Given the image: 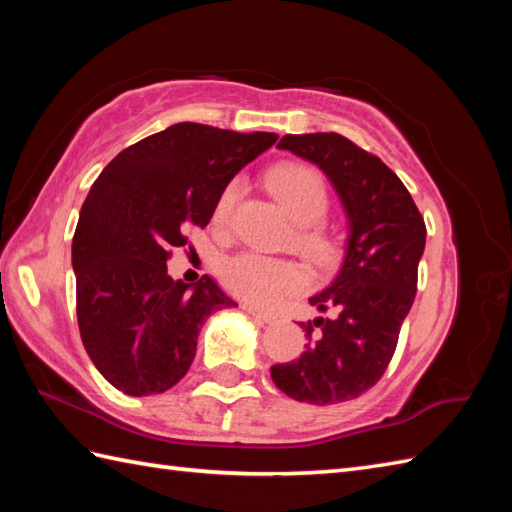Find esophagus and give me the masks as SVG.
<instances>
[{"label":"esophagus","instance_id":"obj_1","mask_svg":"<svg viewBox=\"0 0 512 512\" xmlns=\"http://www.w3.org/2000/svg\"><path fill=\"white\" fill-rule=\"evenodd\" d=\"M244 310L250 314V317H253L257 323H270L273 321L275 317L273 314H268V312H262L259 308H253V306H244Z\"/></svg>","mask_w":512,"mask_h":512}]
</instances>
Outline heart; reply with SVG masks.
I'll use <instances>...</instances> for the list:
<instances>
[{"mask_svg":"<svg viewBox=\"0 0 512 512\" xmlns=\"http://www.w3.org/2000/svg\"><path fill=\"white\" fill-rule=\"evenodd\" d=\"M268 187L284 204L292 220L301 224L295 235V244L301 253L314 262L330 259L334 253V237L317 224L330 206L328 184L321 173L308 165L286 162L268 173ZM239 193H242L239 180H231L222 189L213 211L215 224L224 226L228 222ZM220 277L235 297L266 308L279 306L286 297L308 288V273L297 262L253 253V250L224 259Z\"/></svg>","mask_w":512,"mask_h":512,"instance_id":"obj_1","label":"heart"}]
</instances>
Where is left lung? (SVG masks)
<instances>
[{
    "mask_svg": "<svg viewBox=\"0 0 512 512\" xmlns=\"http://www.w3.org/2000/svg\"><path fill=\"white\" fill-rule=\"evenodd\" d=\"M279 149L317 165L347 217L339 273L310 306L328 317L301 323L310 343L297 361L270 367L299 402L336 405L374 387L411 310L427 228L400 178L341 134H286Z\"/></svg>",
    "mask_w": 512,
    "mask_h": 512,
    "instance_id": "left-lung-1",
    "label": "left lung"
}]
</instances>
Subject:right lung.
Listing matches in <instances>:
<instances>
[{
	"label": "right lung",
	"instance_id": "add662e5",
	"mask_svg": "<svg viewBox=\"0 0 512 512\" xmlns=\"http://www.w3.org/2000/svg\"><path fill=\"white\" fill-rule=\"evenodd\" d=\"M277 138L176 123L123 149L92 184L72 239L76 319L94 367L123 394L180 383L204 321L235 306L211 277L173 281L169 250L211 222L222 189Z\"/></svg>",
	"mask_w": 512,
	"mask_h": 512
}]
</instances>
